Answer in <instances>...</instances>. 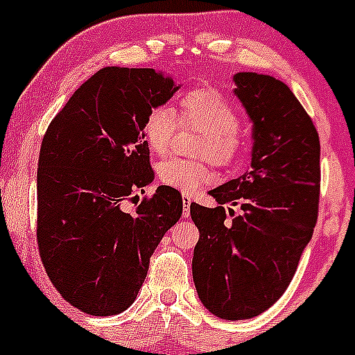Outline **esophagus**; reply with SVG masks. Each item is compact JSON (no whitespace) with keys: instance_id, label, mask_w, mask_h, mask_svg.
Masks as SVG:
<instances>
[{"instance_id":"1","label":"esophagus","mask_w":355,"mask_h":355,"mask_svg":"<svg viewBox=\"0 0 355 355\" xmlns=\"http://www.w3.org/2000/svg\"><path fill=\"white\" fill-rule=\"evenodd\" d=\"M182 200H184V216L189 218V214H191V202H192V199L189 198V196H184V198H182Z\"/></svg>"}]
</instances>
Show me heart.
Masks as SVG:
<instances>
[{
    "label": "heart",
    "mask_w": 355,
    "mask_h": 355,
    "mask_svg": "<svg viewBox=\"0 0 355 355\" xmlns=\"http://www.w3.org/2000/svg\"><path fill=\"white\" fill-rule=\"evenodd\" d=\"M180 118L184 123L202 130L198 144V156L209 157L220 168H230L244 155V139L241 135L242 118L237 108L214 89L200 87L189 91L180 99ZM177 111L168 105L149 110L142 134L146 144L156 155H166L180 128ZM211 171L204 161L164 159L157 166V178L166 187L192 194L211 180Z\"/></svg>",
    "instance_id": "obj_1"
}]
</instances>
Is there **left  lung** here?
Instances as JSON below:
<instances>
[{
  "label": "left lung",
  "mask_w": 355,
  "mask_h": 355,
  "mask_svg": "<svg viewBox=\"0 0 355 355\" xmlns=\"http://www.w3.org/2000/svg\"><path fill=\"white\" fill-rule=\"evenodd\" d=\"M234 82L252 120L250 168L209 191L216 207L191 204L199 228L196 290L204 307L227 321L259 316L284 295L316 227L321 180L320 135L293 92L252 71H239ZM223 203L243 213L229 210L228 220Z\"/></svg>",
  "instance_id": "8db88e82"
}]
</instances>
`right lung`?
<instances>
[{
    "instance_id": "add662e5",
    "label": "right lung",
    "mask_w": 355,
    "mask_h": 355,
    "mask_svg": "<svg viewBox=\"0 0 355 355\" xmlns=\"http://www.w3.org/2000/svg\"><path fill=\"white\" fill-rule=\"evenodd\" d=\"M178 87L153 68H101L46 130L37 164L39 254L51 284L82 313L127 309L157 244L182 216L180 192L166 185L134 213L123 211L125 200L155 180L146 116Z\"/></svg>"
}]
</instances>
